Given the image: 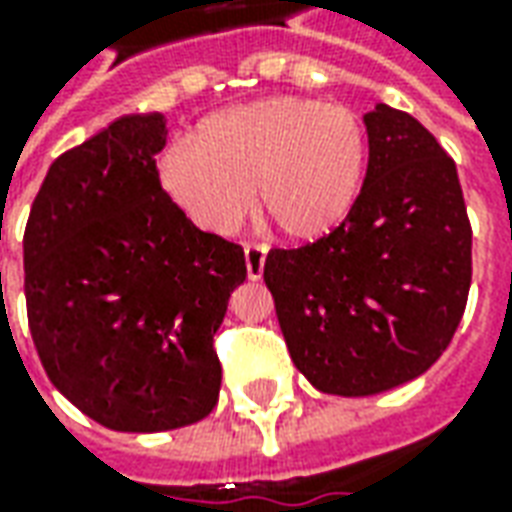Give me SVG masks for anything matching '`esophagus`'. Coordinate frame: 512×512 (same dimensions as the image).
Listing matches in <instances>:
<instances>
[{"label": "esophagus", "mask_w": 512, "mask_h": 512, "mask_svg": "<svg viewBox=\"0 0 512 512\" xmlns=\"http://www.w3.org/2000/svg\"><path fill=\"white\" fill-rule=\"evenodd\" d=\"M244 255H246V274H249V279H260V277H263V271H266L268 246H263V244H246Z\"/></svg>", "instance_id": "obj_1"}]
</instances>
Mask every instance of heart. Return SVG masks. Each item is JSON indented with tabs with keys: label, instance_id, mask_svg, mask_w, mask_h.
<instances>
[{
	"label": "heart",
	"instance_id": "1",
	"mask_svg": "<svg viewBox=\"0 0 512 512\" xmlns=\"http://www.w3.org/2000/svg\"><path fill=\"white\" fill-rule=\"evenodd\" d=\"M365 169V126L351 109L282 95L202 120L191 145L169 150L161 180L208 233H235L257 189L260 216L290 241L310 244L354 211Z\"/></svg>",
	"mask_w": 512,
	"mask_h": 512
}]
</instances>
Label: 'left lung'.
I'll use <instances>...</instances> for the list:
<instances>
[{
  "instance_id": "8db88e82",
  "label": "left lung",
  "mask_w": 512,
  "mask_h": 512,
  "mask_svg": "<svg viewBox=\"0 0 512 512\" xmlns=\"http://www.w3.org/2000/svg\"><path fill=\"white\" fill-rule=\"evenodd\" d=\"M367 172L334 233L271 249L268 290L290 359L315 389L365 397L422 376L466 310L472 227L458 169L428 128L376 104Z\"/></svg>"
}]
</instances>
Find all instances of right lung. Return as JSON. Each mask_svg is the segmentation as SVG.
<instances>
[{
  "label": "right lung",
  "mask_w": 512,
  "mask_h": 512,
  "mask_svg": "<svg viewBox=\"0 0 512 512\" xmlns=\"http://www.w3.org/2000/svg\"><path fill=\"white\" fill-rule=\"evenodd\" d=\"M161 112L126 115L62 153L24 233L32 340L51 384L112 430L208 417L213 334L246 279L244 249L202 233L161 189Z\"/></svg>",
  "instance_id": "1"
}]
</instances>
